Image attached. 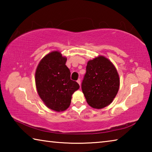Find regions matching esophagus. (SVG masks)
<instances>
[{"instance_id": "esophagus-1", "label": "esophagus", "mask_w": 152, "mask_h": 152, "mask_svg": "<svg viewBox=\"0 0 152 152\" xmlns=\"http://www.w3.org/2000/svg\"><path fill=\"white\" fill-rule=\"evenodd\" d=\"M77 82H78V83L79 84V85L80 86V84H81V81H80V79H78V80H77Z\"/></svg>"}]
</instances>
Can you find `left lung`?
<instances>
[{"label":"left lung","instance_id":"left-lung-1","mask_svg":"<svg viewBox=\"0 0 152 152\" xmlns=\"http://www.w3.org/2000/svg\"><path fill=\"white\" fill-rule=\"evenodd\" d=\"M119 85V74L109 59L99 56L88 61L82 90L91 107L101 109L109 105L116 96Z\"/></svg>","mask_w":152,"mask_h":152}]
</instances>
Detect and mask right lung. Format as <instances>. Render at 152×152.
Instances as JSON below:
<instances>
[{
  "label": "right lung",
  "mask_w": 152,
  "mask_h": 152,
  "mask_svg": "<svg viewBox=\"0 0 152 152\" xmlns=\"http://www.w3.org/2000/svg\"><path fill=\"white\" fill-rule=\"evenodd\" d=\"M66 61L61 52L53 51L41 60L35 71L38 94L46 107L56 112L64 111L70 107L72 95L80 88L70 79Z\"/></svg>",
  "instance_id": "obj_1"
}]
</instances>
